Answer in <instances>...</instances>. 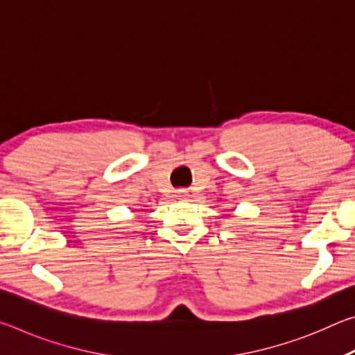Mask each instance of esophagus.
<instances>
[{
  "label": "esophagus",
  "mask_w": 355,
  "mask_h": 355,
  "mask_svg": "<svg viewBox=\"0 0 355 355\" xmlns=\"http://www.w3.org/2000/svg\"><path fill=\"white\" fill-rule=\"evenodd\" d=\"M177 194H178V197H184L186 194H188V191H186V189H178Z\"/></svg>",
  "instance_id": "34e87169"
}]
</instances>
